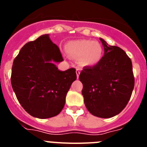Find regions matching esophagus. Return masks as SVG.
Instances as JSON below:
<instances>
[{
  "mask_svg": "<svg viewBox=\"0 0 147 147\" xmlns=\"http://www.w3.org/2000/svg\"><path fill=\"white\" fill-rule=\"evenodd\" d=\"M76 76H77V79H79V76H80V70L79 69V68H76Z\"/></svg>",
  "mask_w": 147,
  "mask_h": 147,
  "instance_id": "obj_1",
  "label": "esophagus"
}]
</instances>
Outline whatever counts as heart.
<instances>
[{"label":"heart","instance_id":"obj_1","mask_svg":"<svg viewBox=\"0 0 147 147\" xmlns=\"http://www.w3.org/2000/svg\"><path fill=\"white\" fill-rule=\"evenodd\" d=\"M65 51L71 58L78 59L82 66L96 65L103 57V48L99 42L85 39L69 41Z\"/></svg>","mask_w":147,"mask_h":147}]
</instances>
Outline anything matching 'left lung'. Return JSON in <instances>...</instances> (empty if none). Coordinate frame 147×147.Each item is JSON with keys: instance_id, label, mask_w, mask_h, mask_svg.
Wrapping results in <instances>:
<instances>
[{"instance_id": "left-lung-1", "label": "left lung", "mask_w": 147, "mask_h": 147, "mask_svg": "<svg viewBox=\"0 0 147 147\" xmlns=\"http://www.w3.org/2000/svg\"><path fill=\"white\" fill-rule=\"evenodd\" d=\"M105 49L102 60L83 68L80 74L82 93L87 109L99 118H111L127 106L135 85L130 58L125 51L109 45L100 38Z\"/></svg>"}]
</instances>
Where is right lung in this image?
<instances>
[{
	"label": "right lung",
	"mask_w": 147,
	"mask_h": 147,
	"mask_svg": "<svg viewBox=\"0 0 147 147\" xmlns=\"http://www.w3.org/2000/svg\"><path fill=\"white\" fill-rule=\"evenodd\" d=\"M63 61L59 47L49 34L27 42L14 59L11 83L18 102L34 117L48 119L62 111L75 68L58 70L54 62Z\"/></svg>",
	"instance_id": "right-lung-1"
}]
</instances>
